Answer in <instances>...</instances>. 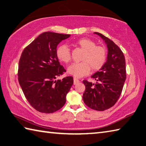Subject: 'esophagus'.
<instances>
[{"instance_id":"1","label":"esophagus","mask_w":146,"mask_h":146,"mask_svg":"<svg viewBox=\"0 0 146 146\" xmlns=\"http://www.w3.org/2000/svg\"><path fill=\"white\" fill-rule=\"evenodd\" d=\"M73 81H74L73 83H74V84H75V85L77 84L78 83V82H79V80H78V78H76V77H74V78H73Z\"/></svg>"}]
</instances>
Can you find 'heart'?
I'll return each mask as SVG.
<instances>
[{
  "instance_id": "heart-1",
  "label": "heart",
  "mask_w": 146,
  "mask_h": 146,
  "mask_svg": "<svg viewBox=\"0 0 146 146\" xmlns=\"http://www.w3.org/2000/svg\"><path fill=\"white\" fill-rule=\"evenodd\" d=\"M76 44L84 50L80 62H74L68 68V73L75 77L80 78L87 75L91 68L98 70L107 59V50L102 46H96L94 41L88 38H82L76 41ZM56 55L60 61L68 63L71 60L70 49L66 44H60L56 49Z\"/></svg>"
}]
</instances>
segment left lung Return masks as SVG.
I'll return each instance as SVG.
<instances>
[{
    "instance_id": "left-lung-1",
    "label": "left lung",
    "mask_w": 146,
    "mask_h": 146,
    "mask_svg": "<svg viewBox=\"0 0 146 146\" xmlns=\"http://www.w3.org/2000/svg\"><path fill=\"white\" fill-rule=\"evenodd\" d=\"M94 34L107 44V61L91 76L96 80L95 83L83 81L86 86L83 100L92 109L103 111L113 107L120 96L126 78V62L123 53L117 45L101 33Z\"/></svg>"
}]
</instances>
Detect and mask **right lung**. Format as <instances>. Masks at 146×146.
<instances>
[{"label": "right lung", "mask_w": 146, "mask_h": 146, "mask_svg": "<svg viewBox=\"0 0 146 146\" xmlns=\"http://www.w3.org/2000/svg\"><path fill=\"white\" fill-rule=\"evenodd\" d=\"M70 34L46 32L23 50L18 66V81L29 103L39 112L50 113L64 105L73 84L72 76L56 78L65 72L56 55L57 46Z\"/></svg>", "instance_id": "right-lung-1"}]
</instances>
